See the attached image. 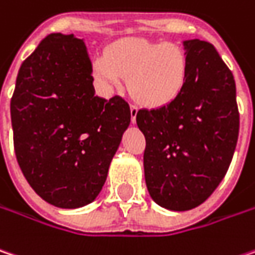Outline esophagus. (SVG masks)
Here are the masks:
<instances>
[{
    "label": "esophagus",
    "instance_id": "esophagus-1",
    "mask_svg": "<svg viewBox=\"0 0 255 255\" xmlns=\"http://www.w3.org/2000/svg\"><path fill=\"white\" fill-rule=\"evenodd\" d=\"M129 111H131V123L135 124V118H137V113H138V108L135 105H131L129 107Z\"/></svg>",
    "mask_w": 255,
    "mask_h": 255
}]
</instances>
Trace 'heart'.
<instances>
[{"mask_svg": "<svg viewBox=\"0 0 255 255\" xmlns=\"http://www.w3.org/2000/svg\"><path fill=\"white\" fill-rule=\"evenodd\" d=\"M95 75L108 89L128 79L131 95L147 107H163L182 92L187 75L185 52L170 43L123 40L95 62Z\"/></svg>", "mask_w": 255, "mask_h": 255, "instance_id": "b5f03b06", "label": "heart"}]
</instances>
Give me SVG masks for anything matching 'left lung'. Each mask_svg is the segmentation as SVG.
<instances>
[{
  "mask_svg": "<svg viewBox=\"0 0 255 255\" xmlns=\"http://www.w3.org/2000/svg\"><path fill=\"white\" fill-rule=\"evenodd\" d=\"M187 75L182 92L156 110H140L145 137L144 176L154 202L170 211L203 203L231 164L240 131L232 72L217 49L185 40Z\"/></svg>",
  "mask_w": 255,
  "mask_h": 255,
  "instance_id": "1",
  "label": "left lung"
}]
</instances>
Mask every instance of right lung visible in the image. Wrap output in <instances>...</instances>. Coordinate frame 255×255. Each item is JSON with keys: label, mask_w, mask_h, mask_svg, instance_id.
I'll use <instances>...</instances> for the list:
<instances>
[{"label": "right lung", "mask_w": 255, "mask_h": 255, "mask_svg": "<svg viewBox=\"0 0 255 255\" xmlns=\"http://www.w3.org/2000/svg\"><path fill=\"white\" fill-rule=\"evenodd\" d=\"M129 121L123 98L95 95L83 38L49 34L18 70L15 156L28 185L53 206L76 209L97 199Z\"/></svg>", "instance_id": "right-lung-1"}]
</instances>
